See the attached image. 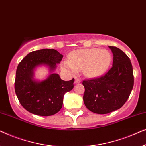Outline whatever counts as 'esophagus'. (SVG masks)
Segmentation results:
<instances>
[{
    "label": "esophagus",
    "instance_id": "obj_1",
    "mask_svg": "<svg viewBox=\"0 0 146 146\" xmlns=\"http://www.w3.org/2000/svg\"><path fill=\"white\" fill-rule=\"evenodd\" d=\"M81 82V80L80 78H75V81H74V83L75 84H79Z\"/></svg>",
    "mask_w": 146,
    "mask_h": 146
}]
</instances>
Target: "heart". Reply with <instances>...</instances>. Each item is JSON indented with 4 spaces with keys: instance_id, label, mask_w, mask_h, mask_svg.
<instances>
[{
    "instance_id": "heart-1",
    "label": "heart",
    "mask_w": 146,
    "mask_h": 146,
    "mask_svg": "<svg viewBox=\"0 0 146 146\" xmlns=\"http://www.w3.org/2000/svg\"><path fill=\"white\" fill-rule=\"evenodd\" d=\"M112 56L107 50L89 48L78 50L71 52L69 60L62 64V68L71 74L82 70L85 76L98 78L104 74L110 66Z\"/></svg>"
}]
</instances>
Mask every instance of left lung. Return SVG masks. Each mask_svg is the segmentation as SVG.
I'll list each match as a JSON object with an SVG mask.
<instances>
[{"label":"left lung","instance_id":"obj_1","mask_svg":"<svg viewBox=\"0 0 146 146\" xmlns=\"http://www.w3.org/2000/svg\"><path fill=\"white\" fill-rule=\"evenodd\" d=\"M112 52V67L102 76L82 82L84 104L90 111L106 114L122 107L133 86V68L128 56L118 48L108 46Z\"/></svg>","mask_w":146,"mask_h":146}]
</instances>
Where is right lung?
Here are the masks:
<instances>
[{
  "instance_id": "1",
  "label": "right lung",
  "mask_w": 146,
  "mask_h": 146,
  "mask_svg": "<svg viewBox=\"0 0 146 146\" xmlns=\"http://www.w3.org/2000/svg\"><path fill=\"white\" fill-rule=\"evenodd\" d=\"M63 55L54 49H41L30 52L18 65L15 90L24 108L33 114L49 116L60 110L65 93L72 90L74 79L62 80L53 72ZM49 68L50 75L45 80L37 81L33 71L40 65Z\"/></svg>"
}]
</instances>
